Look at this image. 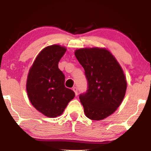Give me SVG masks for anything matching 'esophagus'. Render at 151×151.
Instances as JSON below:
<instances>
[{"label": "esophagus", "instance_id": "obj_1", "mask_svg": "<svg viewBox=\"0 0 151 151\" xmlns=\"http://www.w3.org/2000/svg\"><path fill=\"white\" fill-rule=\"evenodd\" d=\"M72 90L73 91L74 93H75L76 96H77V95H78V89H77V88H76V87H73V88H72Z\"/></svg>", "mask_w": 151, "mask_h": 151}]
</instances>
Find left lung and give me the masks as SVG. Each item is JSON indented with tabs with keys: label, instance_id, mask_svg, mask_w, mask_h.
Returning a JSON list of instances; mask_svg holds the SVG:
<instances>
[{
	"label": "left lung",
	"instance_id": "8db88e82",
	"mask_svg": "<svg viewBox=\"0 0 151 151\" xmlns=\"http://www.w3.org/2000/svg\"><path fill=\"white\" fill-rule=\"evenodd\" d=\"M75 55L88 81L87 91L79 97L84 114L92 120H102L113 114L124 98V73L114 55L105 48L76 49Z\"/></svg>",
	"mask_w": 151,
	"mask_h": 151
}]
</instances>
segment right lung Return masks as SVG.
<instances>
[{"mask_svg":"<svg viewBox=\"0 0 151 151\" xmlns=\"http://www.w3.org/2000/svg\"><path fill=\"white\" fill-rule=\"evenodd\" d=\"M67 48L60 45L47 46L37 55L29 71L26 89L30 102L48 117L62 115L75 93L65 86V77L58 63Z\"/></svg>","mask_w":151,"mask_h":151,"instance_id":"obj_1","label":"right lung"}]
</instances>
